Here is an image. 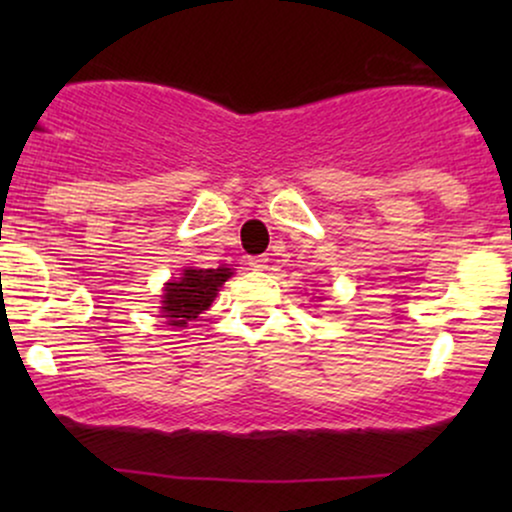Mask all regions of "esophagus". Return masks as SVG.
Masks as SVG:
<instances>
[{"instance_id": "esophagus-1", "label": "esophagus", "mask_w": 512, "mask_h": 512, "mask_svg": "<svg viewBox=\"0 0 512 512\" xmlns=\"http://www.w3.org/2000/svg\"><path fill=\"white\" fill-rule=\"evenodd\" d=\"M248 264H250V269H255V272H264V269L269 267V257L267 255H255V257H250Z\"/></svg>"}]
</instances>
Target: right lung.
Returning a JSON list of instances; mask_svg holds the SVG:
<instances>
[{
  "mask_svg": "<svg viewBox=\"0 0 512 512\" xmlns=\"http://www.w3.org/2000/svg\"><path fill=\"white\" fill-rule=\"evenodd\" d=\"M233 276L228 267L219 269H197L185 267L182 276L168 281L163 286V301H161V317H166L168 325L185 327L187 322L199 317V313L214 303L216 293L223 286V281Z\"/></svg>",
  "mask_w": 512,
  "mask_h": 512,
  "instance_id": "obj_1",
  "label": "right lung"
}]
</instances>
